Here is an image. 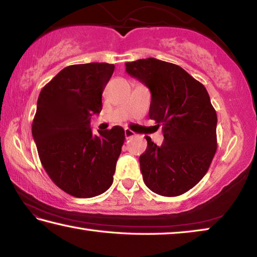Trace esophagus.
I'll return each instance as SVG.
<instances>
[{
  "label": "esophagus",
  "instance_id": "esophagus-1",
  "mask_svg": "<svg viewBox=\"0 0 257 257\" xmlns=\"http://www.w3.org/2000/svg\"><path fill=\"white\" fill-rule=\"evenodd\" d=\"M135 135H136V134H135V133L133 132V130H130V129H124V136H125V138H127V139L134 137Z\"/></svg>",
  "mask_w": 257,
  "mask_h": 257
}]
</instances>
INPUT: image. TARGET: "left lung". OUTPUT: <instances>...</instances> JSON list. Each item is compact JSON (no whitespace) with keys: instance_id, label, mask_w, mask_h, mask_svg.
Wrapping results in <instances>:
<instances>
[{"instance_id":"obj_1","label":"left lung","mask_w":257,"mask_h":257,"mask_svg":"<svg viewBox=\"0 0 257 257\" xmlns=\"http://www.w3.org/2000/svg\"><path fill=\"white\" fill-rule=\"evenodd\" d=\"M125 71L149 87V115L164 136L161 146L145 137L143 179L155 194L179 196L202 180L216 152L217 118L207 90L181 67L154 58L127 62Z\"/></svg>"}]
</instances>
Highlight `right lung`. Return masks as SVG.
Returning <instances> with one entry per match:
<instances>
[{"mask_svg":"<svg viewBox=\"0 0 257 257\" xmlns=\"http://www.w3.org/2000/svg\"><path fill=\"white\" fill-rule=\"evenodd\" d=\"M114 64H73L41 90L33 137L47 175L60 189L90 198L110 188L124 142L123 128L94 135L90 118L102 111V93Z\"/></svg>","mask_w":257,"mask_h":257,"instance_id":"right-lung-1","label":"right lung"}]
</instances>
